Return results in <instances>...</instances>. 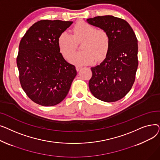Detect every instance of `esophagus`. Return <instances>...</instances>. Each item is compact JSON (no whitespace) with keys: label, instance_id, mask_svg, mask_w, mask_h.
Returning <instances> with one entry per match:
<instances>
[{"label":"esophagus","instance_id":"34e87169","mask_svg":"<svg viewBox=\"0 0 160 160\" xmlns=\"http://www.w3.org/2000/svg\"><path fill=\"white\" fill-rule=\"evenodd\" d=\"M82 66H80V65H77L76 66V70H77V71H78L80 69H82Z\"/></svg>","mask_w":160,"mask_h":160}]
</instances>
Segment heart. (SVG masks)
<instances>
[{
	"mask_svg": "<svg viewBox=\"0 0 160 160\" xmlns=\"http://www.w3.org/2000/svg\"><path fill=\"white\" fill-rule=\"evenodd\" d=\"M72 34L64 31L58 39L60 52L68 59L81 44L82 51L74 54L70 62L77 65H86L95 60L100 62L106 56L110 46V38L106 30L98 28L85 21H78L72 30Z\"/></svg>",
	"mask_w": 160,
	"mask_h": 160,
	"instance_id": "1",
	"label": "heart"
}]
</instances>
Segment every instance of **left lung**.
<instances>
[{
	"instance_id": "left-lung-1",
	"label": "left lung",
	"mask_w": 160,
	"mask_h": 160,
	"mask_svg": "<svg viewBox=\"0 0 160 160\" xmlns=\"http://www.w3.org/2000/svg\"><path fill=\"white\" fill-rule=\"evenodd\" d=\"M87 21L106 30L110 38V49L105 60L91 68L90 91L102 101H117L128 93L136 79L138 66L137 38L127 21L112 15L97 16Z\"/></svg>"
}]
</instances>
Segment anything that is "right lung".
<instances>
[{"instance_id":"1","label":"right lung","mask_w":160,"mask_h":160,"mask_svg":"<svg viewBox=\"0 0 160 160\" xmlns=\"http://www.w3.org/2000/svg\"><path fill=\"white\" fill-rule=\"evenodd\" d=\"M72 21L41 20L22 38L17 65L21 86L35 103L52 106L68 94L77 75L75 67L67 62L58 44L60 33Z\"/></svg>"}]
</instances>
